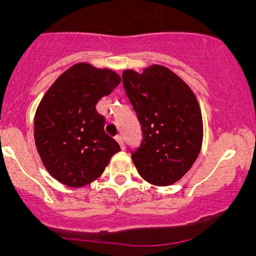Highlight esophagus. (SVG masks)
<instances>
[{
	"instance_id": "1",
	"label": "esophagus",
	"mask_w": 256,
	"mask_h": 256,
	"mask_svg": "<svg viewBox=\"0 0 256 256\" xmlns=\"http://www.w3.org/2000/svg\"><path fill=\"white\" fill-rule=\"evenodd\" d=\"M115 140L118 141V144H120L121 150H125V144H124V138H122V136L118 135V136H116V138H115Z\"/></svg>"
}]
</instances>
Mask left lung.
I'll use <instances>...</instances> for the list:
<instances>
[{
    "instance_id": "left-lung-1",
    "label": "left lung",
    "mask_w": 256,
    "mask_h": 256,
    "mask_svg": "<svg viewBox=\"0 0 256 256\" xmlns=\"http://www.w3.org/2000/svg\"><path fill=\"white\" fill-rule=\"evenodd\" d=\"M122 84L142 130L140 147L131 154L138 174L151 184H174L190 171L202 147V112L194 92L157 64L141 74L126 69Z\"/></svg>"
}]
</instances>
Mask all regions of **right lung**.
<instances>
[{"instance_id":"right-lung-1","label":"right lung","mask_w":256,"mask_h":256,"mask_svg":"<svg viewBox=\"0 0 256 256\" xmlns=\"http://www.w3.org/2000/svg\"><path fill=\"white\" fill-rule=\"evenodd\" d=\"M120 82L110 69L78 63L58 76L40 100L34 115L36 147L49 174L63 184H89L120 151L95 108Z\"/></svg>"}]
</instances>
